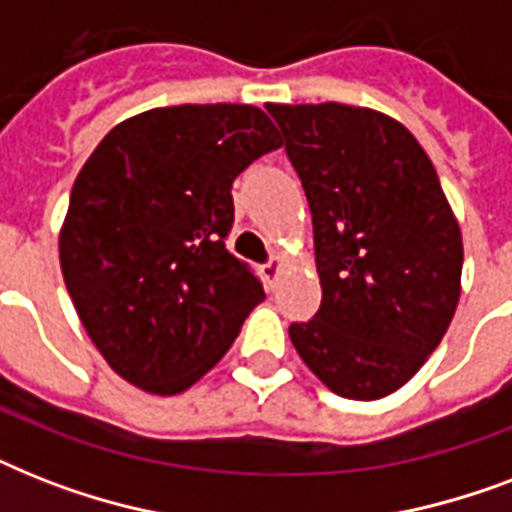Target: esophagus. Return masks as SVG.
I'll return each mask as SVG.
<instances>
[{
  "mask_svg": "<svg viewBox=\"0 0 512 512\" xmlns=\"http://www.w3.org/2000/svg\"><path fill=\"white\" fill-rule=\"evenodd\" d=\"M281 265H284V257L273 255L271 260H268V263L260 268V273H263V279H265V284H268V289H276V279H279Z\"/></svg>",
  "mask_w": 512,
  "mask_h": 512,
  "instance_id": "obj_1",
  "label": "esophagus"
}]
</instances>
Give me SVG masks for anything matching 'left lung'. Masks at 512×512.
<instances>
[{
  "instance_id": "left-lung-1",
  "label": "left lung",
  "mask_w": 512,
  "mask_h": 512,
  "mask_svg": "<svg viewBox=\"0 0 512 512\" xmlns=\"http://www.w3.org/2000/svg\"><path fill=\"white\" fill-rule=\"evenodd\" d=\"M268 114L313 217L321 305L289 327L332 393L374 401L417 374L460 300L462 233L436 167L396 119L319 103Z\"/></svg>"
}]
</instances>
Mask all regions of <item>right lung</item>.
Here are the masks:
<instances>
[{
	"mask_svg": "<svg viewBox=\"0 0 512 512\" xmlns=\"http://www.w3.org/2000/svg\"><path fill=\"white\" fill-rule=\"evenodd\" d=\"M279 132L255 106L151 108L116 124L76 177L60 231L74 308L108 366L175 396L231 348L263 284L233 257V180Z\"/></svg>",
	"mask_w": 512,
	"mask_h": 512,
	"instance_id": "obj_1",
	"label": "right lung"
}]
</instances>
